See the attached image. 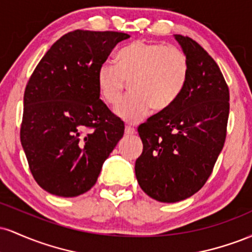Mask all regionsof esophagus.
<instances>
[{
    "label": "esophagus",
    "mask_w": 252,
    "mask_h": 252,
    "mask_svg": "<svg viewBox=\"0 0 252 252\" xmlns=\"http://www.w3.org/2000/svg\"><path fill=\"white\" fill-rule=\"evenodd\" d=\"M124 132H126V135H132V134H135L136 130H135V128H132V126H126V129H124Z\"/></svg>",
    "instance_id": "esophagus-1"
}]
</instances>
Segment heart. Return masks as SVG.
Wrapping results in <instances>:
<instances>
[{
  "mask_svg": "<svg viewBox=\"0 0 252 252\" xmlns=\"http://www.w3.org/2000/svg\"><path fill=\"white\" fill-rule=\"evenodd\" d=\"M189 68L187 57L175 46L137 40L118 51L115 63H105L98 68L97 85L103 99L114 105L129 82L131 94L115 108V114L136 123L152 108L163 111L178 99Z\"/></svg>",
  "mask_w": 252,
  "mask_h": 252,
  "instance_id": "obj_1",
  "label": "heart"
}]
</instances>
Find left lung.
<instances>
[{
	"mask_svg": "<svg viewBox=\"0 0 252 252\" xmlns=\"http://www.w3.org/2000/svg\"><path fill=\"white\" fill-rule=\"evenodd\" d=\"M189 60V78L169 108L138 126L143 152L135 174L146 194L176 202L198 192L224 147L230 94L218 65L199 43L174 35Z\"/></svg>",
	"mask_w": 252,
	"mask_h": 252,
	"instance_id": "8db88e82",
	"label": "left lung"
}]
</instances>
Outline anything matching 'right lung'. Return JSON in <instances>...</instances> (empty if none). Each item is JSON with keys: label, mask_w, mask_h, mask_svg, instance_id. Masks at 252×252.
I'll list each match as a JSON object with an SVG mask.
<instances>
[{"label": "right lung", "mask_w": 252, "mask_h": 252, "mask_svg": "<svg viewBox=\"0 0 252 252\" xmlns=\"http://www.w3.org/2000/svg\"><path fill=\"white\" fill-rule=\"evenodd\" d=\"M129 37L70 32L52 45L26 86L21 144L34 179L51 194L88 192L123 137V121L99 99L97 72Z\"/></svg>", "instance_id": "right-lung-1"}]
</instances>
